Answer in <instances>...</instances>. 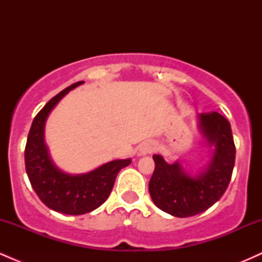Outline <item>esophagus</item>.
<instances>
[{
	"mask_svg": "<svg viewBox=\"0 0 262 262\" xmlns=\"http://www.w3.org/2000/svg\"><path fill=\"white\" fill-rule=\"evenodd\" d=\"M156 149V145L154 144V141L148 140V141H144L143 144L139 146V154L140 155H148L154 152Z\"/></svg>",
	"mask_w": 262,
	"mask_h": 262,
	"instance_id": "obj_1",
	"label": "esophagus"
}]
</instances>
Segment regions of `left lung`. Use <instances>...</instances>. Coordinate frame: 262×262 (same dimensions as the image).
I'll list each match as a JSON object with an SVG mask.
<instances>
[{"instance_id": "8db88e82", "label": "left lung", "mask_w": 262, "mask_h": 262, "mask_svg": "<svg viewBox=\"0 0 262 262\" xmlns=\"http://www.w3.org/2000/svg\"><path fill=\"white\" fill-rule=\"evenodd\" d=\"M198 129L210 150L208 164L197 172L187 171L179 160L169 164L154 155L155 170L149 192L158 208L173 217L196 215L221 200L229 185L235 162L230 123L218 112L198 114Z\"/></svg>"}]
</instances>
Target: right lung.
Here are the masks:
<instances>
[{"mask_svg":"<svg viewBox=\"0 0 262 262\" xmlns=\"http://www.w3.org/2000/svg\"><path fill=\"white\" fill-rule=\"evenodd\" d=\"M83 81L69 86L48 102L35 116L25 150L26 171L35 193L48 208L69 215L92 212L106 202L116 177L132 159H117L85 173H69L59 169L45 144V123L52 111L71 90Z\"/></svg>","mask_w":262,"mask_h":262,"instance_id":"1","label":"right lung"}]
</instances>
